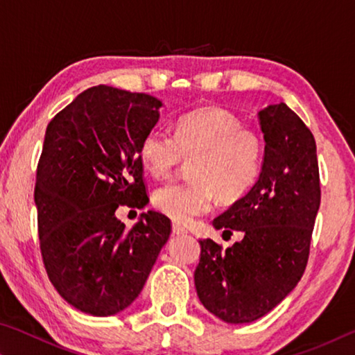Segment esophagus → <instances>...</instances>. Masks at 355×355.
I'll return each mask as SVG.
<instances>
[{"label":"esophagus","instance_id":"esophagus-1","mask_svg":"<svg viewBox=\"0 0 355 355\" xmlns=\"http://www.w3.org/2000/svg\"><path fill=\"white\" fill-rule=\"evenodd\" d=\"M172 232L177 233V235H182V233H186L188 230H186V228L182 224H178V222H173V224H172Z\"/></svg>","mask_w":355,"mask_h":355}]
</instances>
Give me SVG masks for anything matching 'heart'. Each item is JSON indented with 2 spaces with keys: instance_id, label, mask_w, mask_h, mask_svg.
Wrapping results in <instances>:
<instances>
[{
  "instance_id": "1",
  "label": "heart",
  "mask_w": 355,
  "mask_h": 355,
  "mask_svg": "<svg viewBox=\"0 0 355 355\" xmlns=\"http://www.w3.org/2000/svg\"><path fill=\"white\" fill-rule=\"evenodd\" d=\"M263 158L261 135L220 107L184 114L173 135L150 130L139 146L144 169L158 178L192 159L191 182L167 183L153 194L156 209L182 224L211 211L216 194L222 202H236L248 194L260 177Z\"/></svg>"
}]
</instances>
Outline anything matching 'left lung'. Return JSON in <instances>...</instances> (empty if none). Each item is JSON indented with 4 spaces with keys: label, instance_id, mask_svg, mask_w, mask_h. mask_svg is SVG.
Segmentation results:
<instances>
[{
    "label": "left lung",
    "instance_id": "8db88e82",
    "mask_svg": "<svg viewBox=\"0 0 355 355\" xmlns=\"http://www.w3.org/2000/svg\"><path fill=\"white\" fill-rule=\"evenodd\" d=\"M264 161L248 194L213 220L239 230L243 241L222 249L200 239L194 272L208 311L232 324L252 322L279 305L302 277L321 203L316 144L307 125L285 103L258 112Z\"/></svg>",
    "mask_w": 355,
    "mask_h": 355
}]
</instances>
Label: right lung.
Wrapping results in <instances>:
<instances>
[{
    "label": "right lung",
    "instance_id": "add662e5",
    "mask_svg": "<svg viewBox=\"0 0 355 355\" xmlns=\"http://www.w3.org/2000/svg\"><path fill=\"white\" fill-rule=\"evenodd\" d=\"M159 107L152 95L95 86L46 127L34 189L40 254L58 293L84 313L127 309L169 239L163 213L131 228L116 218L120 205L148 202L139 146Z\"/></svg>",
    "mask_w": 355,
    "mask_h": 355
}]
</instances>
